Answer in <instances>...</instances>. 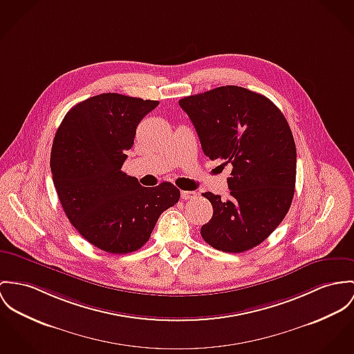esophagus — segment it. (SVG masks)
I'll return each instance as SVG.
<instances>
[{"label":"esophagus","instance_id":"34e87169","mask_svg":"<svg viewBox=\"0 0 354 354\" xmlns=\"http://www.w3.org/2000/svg\"><path fill=\"white\" fill-rule=\"evenodd\" d=\"M180 195H182V199L189 201V199H194L196 196V192L195 191H182Z\"/></svg>","mask_w":354,"mask_h":354}]
</instances>
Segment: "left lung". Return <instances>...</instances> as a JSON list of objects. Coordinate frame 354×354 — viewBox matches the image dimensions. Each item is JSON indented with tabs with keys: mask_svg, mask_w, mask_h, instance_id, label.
<instances>
[{
	"mask_svg": "<svg viewBox=\"0 0 354 354\" xmlns=\"http://www.w3.org/2000/svg\"><path fill=\"white\" fill-rule=\"evenodd\" d=\"M203 153L232 164L230 198L202 194L213 217L202 239L227 253L261 244L290 210L297 178V147L290 125L267 97L239 86H221L179 101Z\"/></svg>",
	"mask_w": 354,
	"mask_h": 354,
	"instance_id": "8db88e82",
	"label": "left lung"
}]
</instances>
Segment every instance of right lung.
<instances>
[{
  "mask_svg": "<svg viewBox=\"0 0 354 354\" xmlns=\"http://www.w3.org/2000/svg\"><path fill=\"white\" fill-rule=\"evenodd\" d=\"M158 105L117 93L94 95L68 110L55 133L51 171L62 207L83 239L108 253L140 249L180 198L169 182L147 189L121 171L137 125Z\"/></svg>",
  "mask_w": 354,
  "mask_h": 354,
  "instance_id": "right-lung-1",
  "label": "right lung"
}]
</instances>
